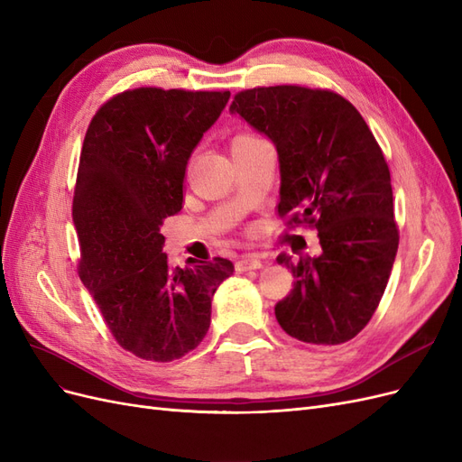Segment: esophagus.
Segmentation results:
<instances>
[{
  "instance_id": "obj_1",
  "label": "esophagus",
  "mask_w": 462,
  "mask_h": 462,
  "mask_svg": "<svg viewBox=\"0 0 462 462\" xmlns=\"http://www.w3.org/2000/svg\"><path fill=\"white\" fill-rule=\"evenodd\" d=\"M262 265H263L262 260L258 256H252V254H246V256L238 258L235 263L236 272H250V269H260Z\"/></svg>"
}]
</instances>
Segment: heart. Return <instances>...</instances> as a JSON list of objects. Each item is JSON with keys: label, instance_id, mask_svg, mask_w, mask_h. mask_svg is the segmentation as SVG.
Listing matches in <instances>:
<instances>
[{"label": "heart", "instance_id": "b5f03b06", "mask_svg": "<svg viewBox=\"0 0 462 462\" xmlns=\"http://www.w3.org/2000/svg\"><path fill=\"white\" fill-rule=\"evenodd\" d=\"M262 141H263L262 137H258L256 134H252V132H238L231 137V151L256 145V143H262Z\"/></svg>", "mask_w": 462, "mask_h": 462}]
</instances>
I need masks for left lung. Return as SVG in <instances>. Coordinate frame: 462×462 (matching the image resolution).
<instances>
[{
    "instance_id": "left-lung-1",
    "label": "left lung",
    "mask_w": 462,
    "mask_h": 462,
    "mask_svg": "<svg viewBox=\"0 0 462 462\" xmlns=\"http://www.w3.org/2000/svg\"><path fill=\"white\" fill-rule=\"evenodd\" d=\"M279 154V216L317 229L321 254L277 262L294 289L275 306L292 338L334 346L357 337L383 298L400 235L390 170L357 108L327 89L254 88L229 106Z\"/></svg>"
}]
</instances>
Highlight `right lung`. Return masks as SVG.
Masks as SVG:
<instances>
[{"label": "right lung", "instance_id": "right-lung-1", "mask_svg": "<svg viewBox=\"0 0 462 462\" xmlns=\"http://www.w3.org/2000/svg\"><path fill=\"white\" fill-rule=\"evenodd\" d=\"M229 97L124 91L86 132L72 202L79 279L116 342L141 359L168 363L195 349L210 328L214 292L235 272L226 258L171 269L161 233L181 210L190 152Z\"/></svg>", "mask_w": 462, "mask_h": 462}]
</instances>
